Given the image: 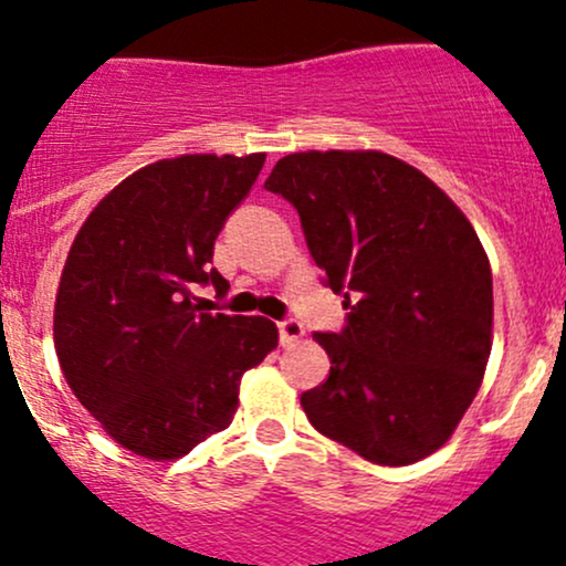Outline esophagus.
<instances>
[{"label":"esophagus","instance_id":"1","mask_svg":"<svg viewBox=\"0 0 566 566\" xmlns=\"http://www.w3.org/2000/svg\"><path fill=\"white\" fill-rule=\"evenodd\" d=\"M303 333L306 331H303L298 319H282V323H279V342H282V347H293L295 342H301Z\"/></svg>","mask_w":566,"mask_h":566}]
</instances>
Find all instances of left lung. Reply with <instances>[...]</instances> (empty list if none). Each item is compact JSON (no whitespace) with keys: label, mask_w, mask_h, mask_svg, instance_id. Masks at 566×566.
Here are the masks:
<instances>
[{"label":"left lung","mask_w":566,"mask_h":566,"mask_svg":"<svg viewBox=\"0 0 566 566\" xmlns=\"http://www.w3.org/2000/svg\"><path fill=\"white\" fill-rule=\"evenodd\" d=\"M265 189L295 206L325 284L349 308L342 333H314L331 374L301 396L308 423L379 467L431 455L491 355L493 279L472 222L382 151L287 154Z\"/></svg>","instance_id":"left-lung-1"}]
</instances>
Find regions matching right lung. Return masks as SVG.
I'll return each mask as SVG.
<instances>
[{
  "instance_id": "obj_1",
  "label": "right lung",
  "mask_w": 566,
  "mask_h": 566,
  "mask_svg": "<svg viewBox=\"0 0 566 566\" xmlns=\"http://www.w3.org/2000/svg\"><path fill=\"white\" fill-rule=\"evenodd\" d=\"M265 154H184L135 170L86 217L53 306V344L75 398L122 448L187 455L233 423L243 371L279 344L265 317L211 314L195 284Z\"/></svg>"
}]
</instances>
